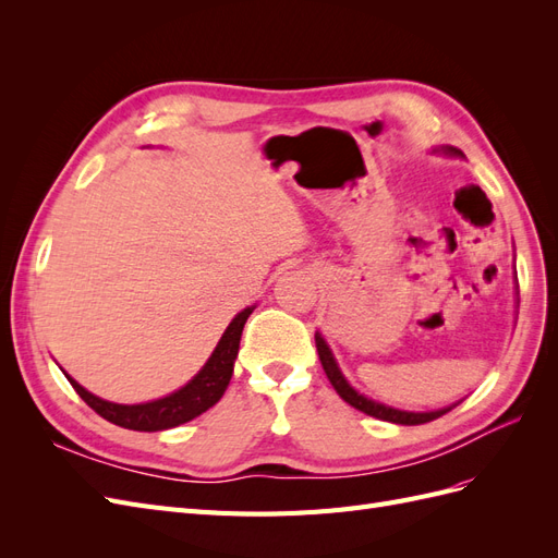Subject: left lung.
I'll list each match as a JSON object with an SVG mask.
<instances>
[{
	"label": "left lung",
	"mask_w": 558,
	"mask_h": 558,
	"mask_svg": "<svg viewBox=\"0 0 558 558\" xmlns=\"http://www.w3.org/2000/svg\"><path fill=\"white\" fill-rule=\"evenodd\" d=\"M433 154L449 156V158H465L463 150L456 148V146H435ZM517 295H519V293H517ZM517 307H519V300H517ZM314 340H316V351H318L320 365H324L326 375H328V379H330L335 391L340 393V398H342L344 402H349L351 408H356V410L365 412L367 416H375V418H381V421H391V424H400V426H418V424H428V421L447 414L449 410L456 408V404H459V402H456V404H449V408L433 410V412H408V410L388 408V404H384V402H377V400H373V398H367V396L359 393L356 388H353V386L349 384V379L342 375L340 365H337V361H335V356H332V349L328 347L326 337L320 335L318 330H316V335H314Z\"/></svg>",
	"instance_id": "1"
}]
</instances>
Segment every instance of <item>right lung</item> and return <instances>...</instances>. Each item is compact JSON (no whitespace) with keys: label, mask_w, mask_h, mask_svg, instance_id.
<instances>
[{"label":"right lung","mask_w":558,"mask_h":558,"mask_svg":"<svg viewBox=\"0 0 558 558\" xmlns=\"http://www.w3.org/2000/svg\"><path fill=\"white\" fill-rule=\"evenodd\" d=\"M253 310H256V305L242 310L230 320V326L221 335V340H218L211 356L189 384L181 386L179 391L158 400L137 402V404L109 402L105 398H97L95 393H90L88 388H83L76 379L66 375L64 369L62 373L74 386V391L86 400L99 416H105L116 426L130 428V430H144V433L174 428L185 424V421L199 416L202 412H207L223 398L234 369V359H238V351H240L242 330Z\"/></svg>","instance_id":"right-lung-1"}]
</instances>
